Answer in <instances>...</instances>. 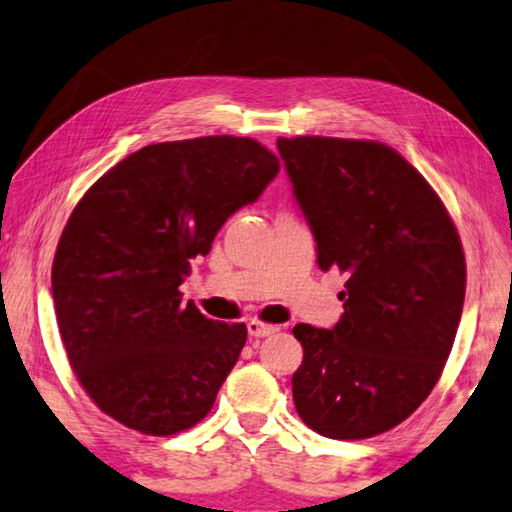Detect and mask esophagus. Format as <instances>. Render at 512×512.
I'll return each instance as SVG.
<instances>
[{
	"instance_id": "obj_1",
	"label": "esophagus",
	"mask_w": 512,
	"mask_h": 512,
	"mask_svg": "<svg viewBox=\"0 0 512 512\" xmlns=\"http://www.w3.org/2000/svg\"><path fill=\"white\" fill-rule=\"evenodd\" d=\"M247 331H249L251 338H265V335H272V333L279 331V326L265 324V322H258V320H251V322L247 324Z\"/></svg>"
}]
</instances>
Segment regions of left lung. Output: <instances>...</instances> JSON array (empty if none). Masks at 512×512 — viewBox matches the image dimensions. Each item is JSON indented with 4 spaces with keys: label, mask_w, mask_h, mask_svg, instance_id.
Instances as JSON below:
<instances>
[{
    "label": "left lung",
    "mask_w": 512,
    "mask_h": 512,
    "mask_svg": "<svg viewBox=\"0 0 512 512\" xmlns=\"http://www.w3.org/2000/svg\"><path fill=\"white\" fill-rule=\"evenodd\" d=\"M322 270L347 272L333 329L297 324L304 360L292 397L333 440L395 429L438 383L465 301V254L445 204L395 149L376 140H276Z\"/></svg>",
    "instance_id": "obj_1"
}]
</instances>
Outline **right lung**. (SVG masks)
Segmentation results:
<instances>
[{
	"label": "right lung",
	"mask_w": 512,
	"mask_h": 512,
	"mask_svg": "<svg viewBox=\"0 0 512 512\" xmlns=\"http://www.w3.org/2000/svg\"><path fill=\"white\" fill-rule=\"evenodd\" d=\"M276 174L279 158L254 138L156 142L79 199L52 292L67 360L102 413L145 435L181 433L208 415L247 326L208 320L179 286L226 217Z\"/></svg>",
	"instance_id": "obj_1"
}]
</instances>
